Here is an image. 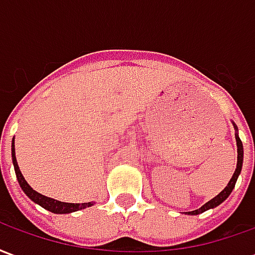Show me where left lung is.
Instances as JSON below:
<instances>
[{"label":"left lung","instance_id":"8db88e82","mask_svg":"<svg viewBox=\"0 0 255 255\" xmlns=\"http://www.w3.org/2000/svg\"><path fill=\"white\" fill-rule=\"evenodd\" d=\"M234 124V128H235V139H236V146H238V162H236V169L234 172V175L231 177V180L227 184V187L223 190V191L220 192L219 195H216L214 198H212L210 201L202 205L201 208L197 209V210H192V212H186V214H190V216H197V214H201L203 212H206L209 209H214L216 206H219L220 203H223L227 199V198L230 197V194L232 192L234 187H235L236 180H238V177L241 175L242 171V165H243V144H242V140L239 138V133H238V127H236L235 123H232Z\"/></svg>","mask_w":255,"mask_h":255}]
</instances>
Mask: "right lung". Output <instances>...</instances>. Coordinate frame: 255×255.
<instances>
[{
	"label": "right lung",
	"instance_id": "1",
	"mask_svg": "<svg viewBox=\"0 0 255 255\" xmlns=\"http://www.w3.org/2000/svg\"><path fill=\"white\" fill-rule=\"evenodd\" d=\"M12 162H13L14 172H16V177H17V182H19L20 187L24 191V194L27 197L30 198L32 202L38 203L39 206H42L43 209H46L49 212L56 214H68L73 213V212H78V210H82V209L90 208L93 206L94 202H84V203H68V202H61V201H57V199H53V198L45 197L39 192H36L34 188L31 187L28 183L25 182L24 176L21 175V172L19 169V165H17V161H16V153H14V138L12 139Z\"/></svg>",
	"mask_w": 255,
	"mask_h": 255
}]
</instances>
